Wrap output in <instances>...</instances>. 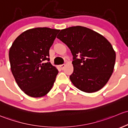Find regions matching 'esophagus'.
<instances>
[{"label": "esophagus", "mask_w": 128, "mask_h": 128, "mask_svg": "<svg viewBox=\"0 0 128 128\" xmlns=\"http://www.w3.org/2000/svg\"><path fill=\"white\" fill-rule=\"evenodd\" d=\"M60 68H62V69H64V66H65V64H60Z\"/></svg>", "instance_id": "1"}]
</instances>
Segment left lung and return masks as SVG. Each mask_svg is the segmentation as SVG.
<instances>
[{
	"label": "left lung",
	"mask_w": 128,
	"mask_h": 128,
	"mask_svg": "<svg viewBox=\"0 0 128 128\" xmlns=\"http://www.w3.org/2000/svg\"><path fill=\"white\" fill-rule=\"evenodd\" d=\"M56 38L73 55L74 70L70 79L74 86L88 93L102 89L111 77L115 64V52L108 40L81 26L61 30Z\"/></svg>",
	"instance_id": "obj_1"
}]
</instances>
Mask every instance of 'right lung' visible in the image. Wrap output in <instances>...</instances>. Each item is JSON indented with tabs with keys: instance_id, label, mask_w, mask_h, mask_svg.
Returning <instances> with one entry per match:
<instances>
[{
	"instance_id": "add662e5",
	"label": "right lung",
	"mask_w": 128,
	"mask_h": 128,
	"mask_svg": "<svg viewBox=\"0 0 128 128\" xmlns=\"http://www.w3.org/2000/svg\"><path fill=\"white\" fill-rule=\"evenodd\" d=\"M59 31L48 28L28 30L10 47L12 73L19 88L30 97H43L53 86L58 71L48 62L49 49Z\"/></svg>"
}]
</instances>
